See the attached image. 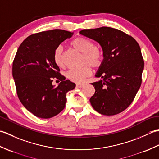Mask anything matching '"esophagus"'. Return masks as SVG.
I'll return each instance as SVG.
<instances>
[{"label": "esophagus", "instance_id": "34e87169", "mask_svg": "<svg viewBox=\"0 0 159 159\" xmlns=\"http://www.w3.org/2000/svg\"><path fill=\"white\" fill-rule=\"evenodd\" d=\"M85 83H76V87H79V88H81L83 86H85Z\"/></svg>", "mask_w": 159, "mask_h": 159}]
</instances>
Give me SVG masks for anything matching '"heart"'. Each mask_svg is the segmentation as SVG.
<instances>
[{
  "label": "heart",
  "mask_w": 159,
  "mask_h": 159,
  "mask_svg": "<svg viewBox=\"0 0 159 159\" xmlns=\"http://www.w3.org/2000/svg\"><path fill=\"white\" fill-rule=\"evenodd\" d=\"M71 46L77 51L83 54L82 63L88 65L94 68H98L102 64L104 54L102 50L95 46V43L91 39L84 37H77L70 43ZM53 61L55 65L63 68L65 67L63 57V49L58 46L53 52ZM88 66L79 70H70L66 73V76L72 81L78 83H83L87 77L92 74V70Z\"/></svg>",
  "instance_id": "heart-1"
}]
</instances>
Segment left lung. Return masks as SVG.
<instances>
[{
	"instance_id": "obj_1",
	"label": "left lung",
	"mask_w": 159,
	"mask_h": 159,
	"mask_svg": "<svg viewBox=\"0 0 159 159\" xmlns=\"http://www.w3.org/2000/svg\"><path fill=\"white\" fill-rule=\"evenodd\" d=\"M80 33L100 43L104 59L92 83L95 93L90 102L97 112L114 116L129 107L140 88L144 61L139 43L116 29H83Z\"/></svg>"
}]
</instances>
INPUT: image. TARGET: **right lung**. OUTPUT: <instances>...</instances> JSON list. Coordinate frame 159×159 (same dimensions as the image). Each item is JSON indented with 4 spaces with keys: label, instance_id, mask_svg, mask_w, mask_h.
I'll use <instances>...</instances> for the list:
<instances>
[{
    "label": "right lung",
    "instance_id": "add662e5",
    "mask_svg": "<svg viewBox=\"0 0 159 159\" xmlns=\"http://www.w3.org/2000/svg\"><path fill=\"white\" fill-rule=\"evenodd\" d=\"M73 33L61 29L42 31L29 35L17 50L13 62L12 74L18 98L29 112L48 119L63 110L66 93L75 83L60 74L53 61V52ZM53 78L61 83L52 85Z\"/></svg>",
    "mask_w": 159,
    "mask_h": 159
}]
</instances>
